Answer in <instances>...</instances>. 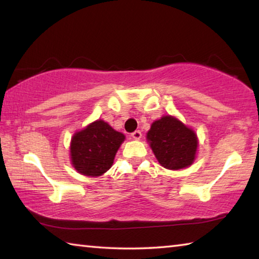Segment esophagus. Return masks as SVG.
Segmentation results:
<instances>
[{"label": "esophagus", "instance_id": "34e87169", "mask_svg": "<svg viewBox=\"0 0 259 259\" xmlns=\"http://www.w3.org/2000/svg\"><path fill=\"white\" fill-rule=\"evenodd\" d=\"M131 137H133L134 139H140V138H142V131H140V130L134 131V133L131 134Z\"/></svg>", "mask_w": 259, "mask_h": 259}]
</instances>
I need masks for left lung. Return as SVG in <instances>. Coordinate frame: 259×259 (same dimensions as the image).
Instances as JSON below:
<instances>
[{
	"instance_id": "left-lung-1",
	"label": "left lung",
	"mask_w": 259,
	"mask_h": 259,
	"mask_svg": "<svg viewBox=\"0 0 259 259\" xmlns=\"http://www.w3.org/2000/svg\"><path fill=\"white\" fill-rule=\"evenodd\" d=\"M147 139L157 161L166 169L185 168L194 161L198 138L176 117L168 115L153 122Z\"/></svg>"
}]
</instances>
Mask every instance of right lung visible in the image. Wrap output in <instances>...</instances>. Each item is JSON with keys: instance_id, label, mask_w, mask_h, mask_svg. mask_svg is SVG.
I'll return each mask as SVG.
<instances>
[{"instance_id": "add662e5", "label": "right lung", "mask_w": 259, "mask_h": 259, "mask_svg": "<svg viewBox=\"0 0 259 259\" xmlns=\"http://www.w3.org/2000/svg\"><path fill=\"white\" fill-rule=\"evenodd\" d=\"M124 135L98 120L73 136L72 163L78 172L97 177L111 168Z\"/></svg>"}]
</instances>
